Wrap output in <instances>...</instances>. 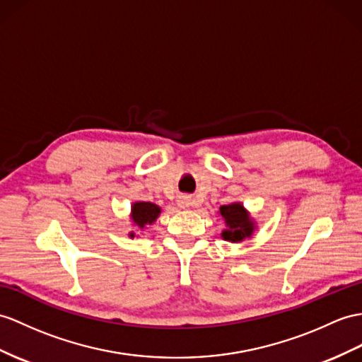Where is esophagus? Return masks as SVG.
<instances>
[{"label":"esophagus","mask_w":362,"mask_h":362,"mask_svg":"<svg viewBox=\"0 0 362 362\" xmlns=\"http://www.w3.org/2000/svg\"><path fill=\"white\" fill-rule=\"evenodd\" d=\"M178 206L182 209H189L192 206V199L189 197H181L178 199Z\"/></svg>","instance_id":"34e87169"}]
</instances>
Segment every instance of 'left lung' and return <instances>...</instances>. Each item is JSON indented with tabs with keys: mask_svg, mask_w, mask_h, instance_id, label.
Segmentation results:
<instances>
[{
	"mask_svg": "<svg viewBox=\"0 0 362 362\" xmlns=\"http://www.w3.org/2000/svg\"><path fill=\"white\" fill-rule=\"evenodd\" d=\"M219 211H221V215L227 224V228L223 232L224 240L240 243L244 238H250L253 232V223L250 221L247 211L244 210L240 202L221 206L219 207Z\"/></svg>",
	"mask_w": 362,
	"mask_h": 362,
	"instance_id": "obj_1",
	"label": "left lung"
}]
</instances>
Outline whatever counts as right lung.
<instances>
[{
	"label": "right lung",
	"instance_id": "add662e5",
	"mask_svg": "<svg viewBox=\"0 0 362 362\" xmlns=\"http://www.w3.org/2000/svg\"><path fill=\"white\" fill-rule=\"evenodd\" d=\"M161 209L152 202H135L132 206V219L139 228H144L146 224H152L155 221ZM130 236H134V233Z\"/></svg>",
	"mask_w": 362,
	"mask_h": 362
}]
</instances>
